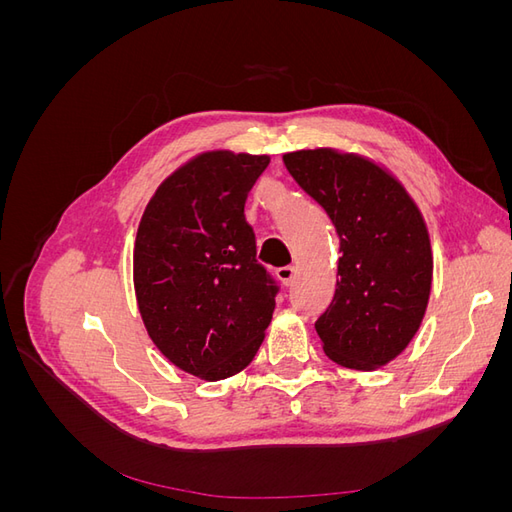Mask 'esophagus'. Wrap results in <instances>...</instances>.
Returning <instances> with one entry per match:
<instances>
[{
	"instance_id": "esophagus-1",
	"label": "esophagus",
	"mask_w": 512,
	"mask_h": 512,
	"mask_svg": "<svg viewBox=\"0 0 512 512\" xmlns=\"http://www.w3.org/2000/svg\"><path fill=\"white\" fill-rule=\"evenodd\" d=\"M277 277H280V282L290 286L294 282V277H297V267L294 265H286V267H280L277 269Z\"/></svg>"
}]
</instances>
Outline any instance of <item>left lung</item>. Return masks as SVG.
Instances as JSON below:
<instances>
[{"label":"left lung","mask_w":512,"mask_h":512,"mask_svg":"<svg viewBox=\"0 0 512 512\" xmlns=\"http://www.w3.org/2000/svg\"><path fill=\"white\" fill-rule=\"evenodd\" d=\"M284 164L339 237L335 297L316 320L324 354L378 369L406 350L425 316L433 256L423 215L393 175L354 153L303 149Z\"/></svg>","instance_id":"8db88e82"}]
</instances>
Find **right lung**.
<instances>
[{"label": "right lung", "mask_w": 512, "mask_h": 512, "mask_svg": "<svg viewBox=\"0 0 512 512\" xmlns=\"http://www.w3.org/2000/svg\"><path fill=\"white\" fill-rule=\"evenodd\" d=\"M269 156L207 151L162 181L138 224L134 290L153 344L179 369L224 380L252 363L275 309L245 200Z\"/></svg>", "instance_id": "add662e5"}]
</instances>
